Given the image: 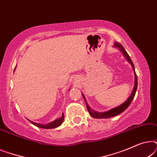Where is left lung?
<instances>
[{
    "mask_svg": "<svg viewBox=\"0 0 157 157\" xmlns=\"http://www.w3.org/2000/svg\"><path fill=\"white\" fill-rule=\"evenodd\" d=\"M114 46L119 48V50L121 51L122 53H123L124 56L126 58L127 61L131 63V65H132L133 69H134V74H135V83H134V89H133L132 93V94H131V96H129V97H128V99L126 100L125 102L120 105V106H117V107H115V108L111 109V110H109L108 111H105V112H97V111L92 110V109L89 107V105L87 104L86 101V98L84 97V96H83V94H82L83 97V98H84V100L86 101V108H87L88 111H89V114L91 115L92 117L95 118V119H108V118L115 117V116L119 115L121 113L123 112V111H125L126 109L128 108L131 103H132V100L134 99L135 94H136V89H137V76H136V72H135V71H134V63H133V62L132 61V59H130V56L128 55V53H126V51H125V49L124 48V47L122 46L121 44H120L119 43H118V42H116L114 44Z\"/></svg>",
    "mask_w": 157,
    "mask_h": 157,
    "instance_id": "1",
    "label": "left lung"
}]
</instances>
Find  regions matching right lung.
I'll return each mask as SVG.
<instances>
[{
	"mask_svg": "<svg viewBox=\"0 0 157 157\" xmlns=\"http://www.w3.org/2000/svg\"><path fill=\"white\" fill-rule=\"evenodd\" d=\"M64 119V116H63V113L62 114L61 117L59 118V119H56L55 121H53L52 122H50V123L47 124H37V123H35V122H33V121H31V124H33V125H35L37 126V127H39V128H56L58 126H59L61 124L63 123V121Z\"/></svg>",
	"mask_w": 157,
	"mask_h": 157,
	"instance_id": "add662e5",
	"label": "right lung"
}]
</instances>
